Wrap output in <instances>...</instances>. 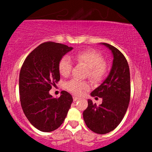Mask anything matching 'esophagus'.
<instances>
[{
	"instance_id": "34e87169",
	"label": "esophagus",
	"mask_w": 152,
	"mask_h": 152,
	"mask_svg": "<svg viewBox=\"0 0 152 152\" xmlns=\"http://www.w3.org/2000/svg\"><path fill=\"white\" fill-rule=\"evenodd\" d=\"M73 101H74V102H77V101L80 100V98L76 97V96H73Z\"/></svg>"
}]
</instances>
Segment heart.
<instances>
[{
	"instance_id": "obj_1",
	"label": "heart",
	"mask_w": 152,
	"mask_h": 152,
	"mask_svg": "<svg viewBox=\"0 0 152 152\" xmlns=\"http://www.w3.org/2000/svg\"><path fill=\"white\" fill-rule=\"evenodd\" d=\"M74 58L76 62L83 64L88 68L87 76H89L93 82H100L104 78L107 71V65L103 56L99 52L88 49L76 53ZM58 69L62 76L66 77L70 75L72 70V62L68 56H63L59 60ZM90 86L87 82L78 79H71L65 84V88L77 96L82 94Z\"/></svg>"
}]
</instances>
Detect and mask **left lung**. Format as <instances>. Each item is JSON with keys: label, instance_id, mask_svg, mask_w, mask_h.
Segmentation results:
<instances>
[{"label": "left lung", "instance_id": "obj_1", "mask_svg": "<svg viewBox=\"0 0 152 152\" xmlns=\"http://www.w3.org/2000/svg\"><path fill=\"white\" fill-rule=\"evenodd\" d=\"M112 51L113 66L104 82L91 93L93 97L102 99L97 105L88 99V107L83 113L87 126L97 134H107L114 130L123 120L130 101V73L126 59L115 47L102 43Z\"/></svg>", "mask_w": 152, "mask_h": 152}]
</instances>
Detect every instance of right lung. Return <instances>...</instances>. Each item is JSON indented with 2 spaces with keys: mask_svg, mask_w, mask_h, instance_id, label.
I'll use <instances>...</instances> for the list:
<instances>
[{
  "mask_svg": "<svg viewBox=\"0 0 152 152\" xmlns=\"http://www.w3.org/2000/svg\"><path fill=\"white\" fill-rule=\"evenodd\" d=\"M72 47L53 42L40 44L26 58L19 76L21 107L35 128L49 132L59 128L73 102L71 95L62 91L60 97L49 94L60 79L58 65Z\"/></svg>",
  "mask_w": 152,
  "mask_h": 152,
  "instance_id": "right-lung-1",
  "label": "right lung"
}]
</instances>
